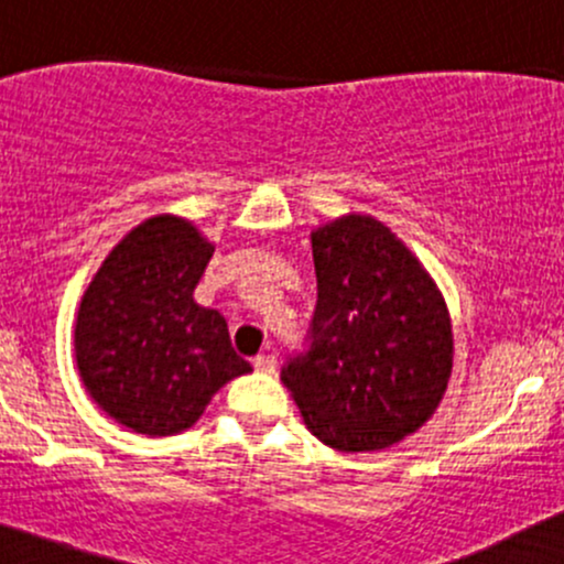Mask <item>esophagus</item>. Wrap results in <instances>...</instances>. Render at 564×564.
I'll list each match as a JSON object with an SVG mask.
<instances>
[{"label": "esophagus", "instance_id": "34e87169", "mask_svg": "<svg viewBox=\"0 0 564 564\" xmlns=\"http://www.w3.org/2000/svg\"><path fill=\"white\" fill-rule=\"evenodd\" d=\"M254 368L260 373H273L275 371V355H270V352H260L254 358Z\"/></svg>", "mask_w": 564, "mask_h": 564}]
</instances>
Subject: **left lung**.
I'll return each instance as SVG.
<instances>
[{
	"instance_id": "left-lung-1",
	"label": "left lung",
	"mask_w": 564,
	"mask_h": 564,
	"mask_svg": "<svg viewBox=\"0 0 564 564\" xmlns=\"http://www.w3.org/2000/svg\"><path fill=\"white\" fill-rule=\"evenodd\" d=\"M310 238L318 275L310 349L289 360L281 381L323 445L390 448L430 422L448 390V304L377 217L349 212Z\"/></svg>"
}]
</instances>
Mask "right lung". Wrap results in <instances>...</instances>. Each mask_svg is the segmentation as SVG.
<instances>
[{
    "mask_svg": "<svg viewBox=\"0 0 564 564\" xmlns=\"http://www.w3.org/2000/svg\"><path fill=\"white\" fill-rule=\"evenodd\" d=\"M212 251L191 219L148 217L113 246L84 291L74 323L84 390L138 435H180L219 387L251 371L223 315L193 300Z\"/></svg>",
    "mask_w": 564,
    "mask_h": 564,
    "instance_id": "1",
    "label": "right lung"
}]
</instances>
